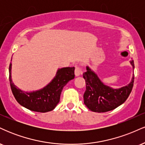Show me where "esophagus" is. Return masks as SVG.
Returning <instances> with one entry per match:
<instances>
[{
  "label": "esophagus",
  "mask_w": 145,
  "mask_h": 145,
  "mask_svg": "<svg viewBox=\"0 0 145 145\" xmlns=\"http://www.w3.org/2000/svg\"><path fill=\"white\" fill-rule=\"evenodd\" d=\"M81 74H82L81 68L79 66H76V69H75V75H76V76H79Z\"/></svg>",
  "instance_id": "obj_1"
}]
</instances>
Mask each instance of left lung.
<instances>
[{"mask_svg":"<svg viewBox=\"0 0 145 145\" xmlns=\"http://www.w3.org/2000/svg\"><path fill=\"white\" fill-rule=\"evenodd\" d=\"M130 63L134 69V61H131ZM83 78L86 82L84 103L90 110L95 112H108L123 104L130 94L134 81L133 76L128 85L114 89L104 84L97 74L89 67H86V71L83 74Z\"/></svg>","mask_w":145,"mask_h":145,"instance_id":"1","label":"left lung"}]
</instances>
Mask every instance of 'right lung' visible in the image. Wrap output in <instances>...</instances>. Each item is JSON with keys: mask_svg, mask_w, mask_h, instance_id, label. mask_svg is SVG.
Masks as SVG:
<instances>
[{"mask_svg": "<svg viewBox=\"0 0 145 145\" xmlns=\"http://www.w3.org/2000/svg\"><path fill=\"white\" fill-rule=\"evenodd\" d=\"M75 67H63L58 69L56 76L42 89L33 92H24L18 88L11 80V63L9 65V82L11 91L16 101L30 110L47 112L52 110L60 101L61 91L66 84L74 79Z\"/></svg>", "mask_w": 145, "mask_h": 145, "instance_id": "right-lung-1", "label": "right lung"}]
</instances>
